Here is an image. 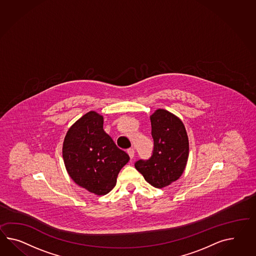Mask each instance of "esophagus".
<instances>
[{
	"label": "esophagus",
	"instance_id": "1",
	"mask_svg": "<svg viewBox=\"0 0 256 256\" xmlns=\"http://www.w3.org/2000/svg\"><path fill=\"white\" fill-rule=\"evenodd\" d=\"M126 152H128V156H130L131 159H132V158L134 157V156H135V150H134L133 148H130V149L126 150Z\"/></svg>",
	"mask_w": 256,
	"mask_h": 256
}]
</instances>
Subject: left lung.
<instances>
[{
	"label": "left lung",
	"instance_id": "obj_1",
	"mask_svg": "<svg viewBox=\"0 0 256 256\" xmlns=\"http://www.w3.org/2000/svg\"><path fill=\"white\" fill-rule=\"evenodd\" d=\"M152 154L138 160L135 168L145 180L161 188L180 178L187 164L188 138L182 121L172 112L158 109L150 116Z\"/></svg>",
	"mask_w": 256,
	"mask_h": 256
}]
</instances>
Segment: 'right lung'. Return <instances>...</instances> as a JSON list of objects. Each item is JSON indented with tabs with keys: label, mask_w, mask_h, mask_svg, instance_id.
Listing matches in <instances>:
<instances>
[{
	"label": "right lung",
	"mask_w": 256,
	"mask_h": 256,
	"mask_svg": "<svg viewBox=\"0 0 256 256\" xmlns=\"http://www.w3.org/2000/svg\"><path fill=\"white\" fill-rule=\"evenodd\" d=\"M62 158L76 184L96 195L112 190L119 171L130 161L104 130L102 116L94 111L71 126L62 144Z\"/></svg>",
	"instance_id": "right-lung-1"
}]
</instances>
